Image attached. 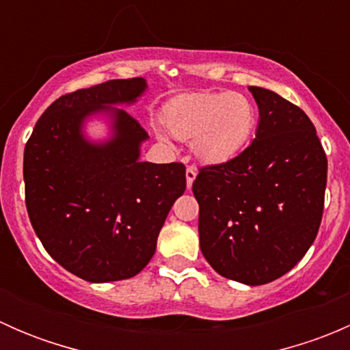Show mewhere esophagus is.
<instances>
[{"instance_id": "34e87169", "label": "esophagus", "mask_w": 350, "mask_h": 350, "mask_svg": "<svg viewBox=\"0 0 350 350\" xmlns=\"http://www.w3.org/2000/svg\"><path fill=\"white\" fill-rule=\"evenodd\" d=\"M196 167L195 165H188V169H186V185H188V189L191 188L193 181H195L196 178Z\"/></svg>"}]
</instances>
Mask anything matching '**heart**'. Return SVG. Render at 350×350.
Masks as SVG:
<instances>
[{"instance_id":"1","label":"heart","mask_w":350,"mask_h":350,"mask_svg":"<svg viewBox=\"0 0 350 350\" xmlns=\"http://www.w3.org/2000/svg\"><path fill=\"white\" fill-rule=\"evenodd\" d=\"M167 132L179 140H193L201 161L225 162L249 144L257 123L256 105L241 93L183 94L164 111Z\"/></svg>"}]
</instances>
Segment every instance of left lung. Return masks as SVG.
<instances>
[{"mask_svg": "<svg viewBox=\"0 0 350 350\" xmlns=\"http://www.w3.org/2000/svg\"><path fill=\"white\" fill-rule=\"evenodd\" d=\"M250 93L260 115L256 140L200 167L193 193L204 259L220 276L257 286L293 269L315 241L327 155L301 108L264 88Z\"/></svg>", "mask_w": 350, "mask_h": 350, "instance_id": "left-lung-1", "label": "left lung"}]
</instances>
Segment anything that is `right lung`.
I'll list each match as a JSON object with an SVG mask.
<instances>
[{"label": "right lung", "instance_id": "right-lung-1", "mask_svg": "<svg viewBox=\"0 0 350 350\" xmlns=\"http://www.w3.org/2000/svg\"><path fill=\"white\" fill-rule=\"evenodd\" d=\"M144 88V77H132L62 94L25 146L31 227L52 259L91 283L139 274L154 256L172 203L186 189L183 162H139V146L149 135L125 109L113 111L116 135L107 146L81 137L88 115L133 101Z\"/></svg>", "mask_w": 350, "mask_h": 350}]
</instances>
